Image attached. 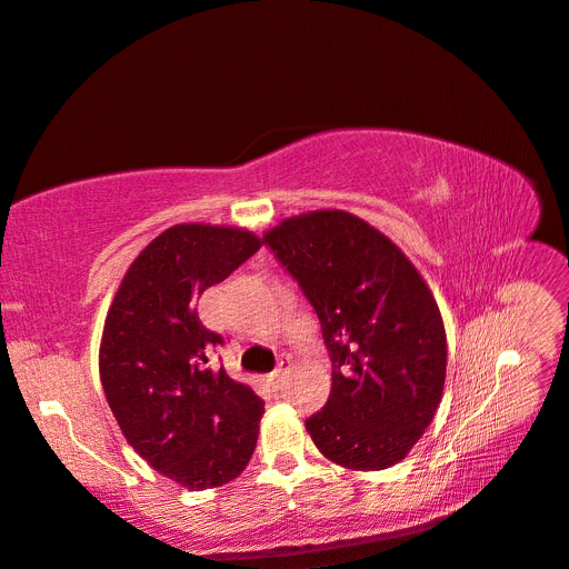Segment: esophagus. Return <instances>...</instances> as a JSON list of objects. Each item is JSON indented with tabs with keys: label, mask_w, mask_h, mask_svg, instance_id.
<instances>
[{
	"label": "esophagus",
	"mask_w": 569,
	"mask_h": 569,
	"mask_svg": "<svg viewBox=\"0 0 569 569\" xmlns=\"http://www.w3.org/2000/svg\"><path fill=\"white\" fill-rule=\"evenodd\" d=\"M288 375H290V362H288V360H281L279 367H276V369L271 371V375L267 377V381L271 383V388H281L283 381L288 379Z\"/></svg>",
	"instance_id": "obj_1"
}]
</instances>
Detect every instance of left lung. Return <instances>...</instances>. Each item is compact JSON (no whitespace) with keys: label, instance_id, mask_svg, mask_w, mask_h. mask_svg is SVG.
<instances>
[{"label":"left lung","instance_id":"obj_1","mask_svg":"<svg viewBox=\"0 0 569 569\" xmlns=\"http://www.w3.org/2000/svg\"><path fill=\"white\" fill-rule=\"evenodd\" d=\"M267 248L298 281L333 365L331 396L305 421L340 467L386 469L431 425L446 381V329L429 286L383 233L340 209L281 221Z\"/></svg>","mask_w":569,"mask_h":569}]
</instances>
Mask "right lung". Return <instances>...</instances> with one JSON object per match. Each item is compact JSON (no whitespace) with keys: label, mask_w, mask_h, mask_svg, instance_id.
Masks as SVG:
<instances>
[{"label":"right lung","mask_w":569,"mask_h":569,"mask_svg":"<svg viewBox=\"0 0 569 569\" xmlns=\"http://www.w3.org/2000/svg\"><path fill=\"white\" fill-rule=\"evenodd\" d=\"M259 248L250 231L178 223L138 254L104 321L100 377L126 441L190 491L236 479L257 446L264 400L209 367L223 338L198 302Z\"/></svg>","instance_id":"1"}]
</instances>
